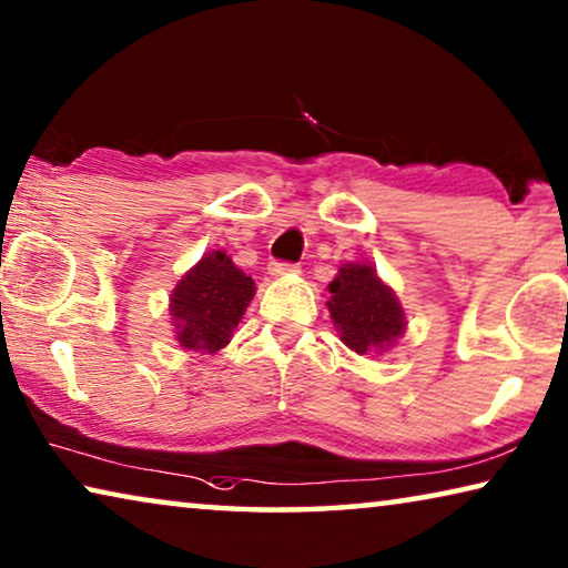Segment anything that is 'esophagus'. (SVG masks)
<instances>
[{"instance_id":"esophagus-1","label":"esophagus","mask_w":568,"mask_h":568,"mask_svg":"<svg viewBox=\"0 0 568 568\" xmlns=\"http://www.w3.org/2000/svg\"><path fill=\"white\" fill-rule=\"evenodd\" d=\"M267 270H270V275H273V277H291V275L298 273V267L287 265V262H273V265H270Z\"/></svg>"}]
</instances>
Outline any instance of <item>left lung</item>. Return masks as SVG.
<instances>
[{
	"mask_svg": "<svg viewBox=\"0 0 568 568\" xmlns=\"http://www.w3.org/2000/svg\"><path fill=\"white\" fill-rule=\"evenodd\" d=\"M326 301L338 338L357 354H383L400 342L408 318L395 291L372 262H344Z\"/></svg>",
	"mask_w": 568,
	"mask_h": 568,
	"instance_id": "obj_1",
	"label": "left lung"
}]
</instances>
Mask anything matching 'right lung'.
Segmentation results:
<instances>
[{
	"instance_id": "add662e5",
	"label": "right lung",
	"mask_w": 568,
	"mask_h": 568,
	"mask_svg": "<svg viewBox=\"0 0 568 568\" xmlns=\"http://www.w3.org/2000/svg\"><path fill=\"white\" fill-rule=\"evenodd\" d=\"M255 281L224 250L203 255L171 291L168 313L175 342L189 352L216 354L255 298Z\"/></svg>"
}]
</instances>
